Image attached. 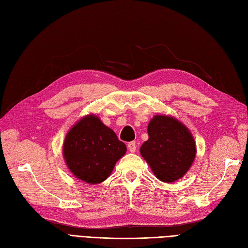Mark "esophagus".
Returning <instances> with one entry per match:
<instances>
[{"label": "esophagus", "mask_w": 248, "mask_h": 248, "mask_svg": "<svg viewBox=\"0 0 248 248\" xmlns=\"http://www.w3.org/2000/svg\"><path fill=\"white\" fill-rule=\"evenodd\" d=\"M128 149H129V151L131 152V153H134V152H136V149H137L136 142H135V141L129 142V143H128Z\"/></svg>", "instance_id": "34e87169"}]
</instances>
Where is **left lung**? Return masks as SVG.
<instances>
[{
  "instance_id": "1",
  "label": "left lung",
  "mask_w": 248,
  "mask_h": 248,
  "mask_svg": "<svg viewBox=\"0 0 248 248\" xmlns=\"http://www.w3.org/2000/svg\"><path fill=\"white\" fill-rule=\"evenodd\" d=\"M148 134L140 154L156 178L167 183L182 178L197 153L195 139L186 124L170 115L157 114L150 120Z\"/></svg>"
}]
</instances>
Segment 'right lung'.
I'll return each instance as SVG.
<instances>
[{
  "instance_id": "right-lung-1",
  "label": "right lung",
  "mask_w": 248,
  "mask_h": 248,
  "mask_svg": "<svg viewBox=\"0 0 248 248\" xmlns=\"http://www.w3.org/2000/svg\"><path fill=\"white\" fill-rule=\"evenodd\" d=\"M125 152V144L94 114L76 122L62 144V157L69 170L89 185L105 181Z\"/></svg>"
}]
</instances>
